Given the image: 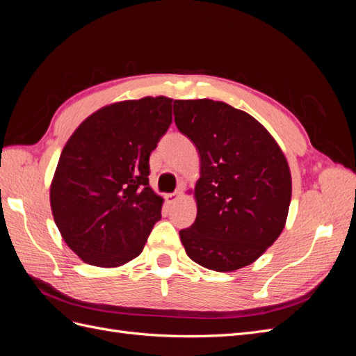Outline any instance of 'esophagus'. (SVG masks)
<instances>
[{"instance_id": "34e87169", "label": "esophagus", "mask_w": 356, "mask_h": 356, "mask_svg": "<svg viewBox=\"0 0 356 356\" xmlns=\"http://www.w3.org/2000/svg\"><path fill=\"white\" fill-rule=\"evenodd\" d=\"M181 197V193L179 191H175V193H169V195H166V202L170 204V203H175L178 199Z\"/></svg>"}]
</instances>
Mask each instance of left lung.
Wrapping results in <instances>:
<instances>
[{
    "label": "left lung",
    "mask_w": 356,
    "mask_h": 356,
    "mask_svg": "<svg viewBox=\"0 0 356 356\" xmlns=\"http://www.w3.org/2000/svg\"><path fill=\"white\" fill-rule=\"evenodd\" d=\"M178 131L196 145V221L179 232L193 261L215 272L254 263L279 238L291 202L288 161L245 111L212 99L175 101Z\"/></svg>",
    "instance_id": "left-lung-1"
}]
</instances>
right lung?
<instances>
[{"instance_id": "obj_1", "label": "right lung", "mask_w": 356, "mask_h": 356, "mask_svg": "<svg viewBox=\"0 0 356 356\" xmlns=\"http://www.w3.org/2000/svg\"><path fill=\"white\" fill-rule=\"evenodd\" d=\"M170 123L165 96L117 102L86 118L63 147L50 204L84 263L117 267L143 252L163 203L148 184L149 154Z\"/></svg>"}]
</instances>
